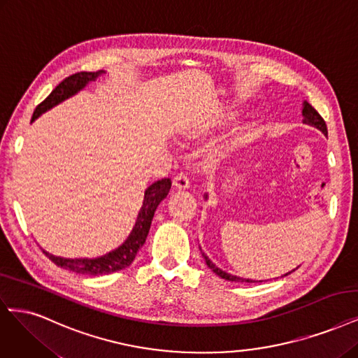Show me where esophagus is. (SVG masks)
<instances>
[{"mask_svg": "<svg viewBox=\"0 0 358 358\" xmlns=\"http://www.w3.org/2000/svg\"><path fill=\"white\" fill-rule=\"evenodd\" d=\"M173 185L178 189H188L189 188V179L187 178V175L179 173L173 179Z\"/></svg>", "mask_w": 358, "mask_h": 358, "instance_id": "34e87169", "label": "esophagus"}]
</instances>
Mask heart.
Wrapping results in <instances>:
<instances>
[{"mask_svg": "<svg viewBox=\"0 0 358 358\" xmlns=\"http://www.w3.org/2000/svg\"><path fill=\"white\" fill-rule=\"evenodd\" d=\"M220 122H222V120H217V121L215 122V124H220Z\"/></svg>", "mask_w": 358, "mask_h": 358, "instance_id": "1", "label": "heart"}]
</instances>
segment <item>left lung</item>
Wrapping results in <instances>:
<instances>
[{
  "label": "left lung",
  "instance_id": "obj_1",
  "mask_svg": "<svg viewBox=\"0 0 358 358\" xmlns=\"http://www.w3.org/2000/svg\"><path fill=\"white\" fill-rule=\"evenodd\" d=\"M302 117H303V120H302V122L303 124H308V126H311V127H315V129H318L320 131H322L324 136H327V126H326V122H324V120L322 118V115H320L317 110L308 103L306 101H303V103H302ZM207 194H204V199L207 200ZM200 250H201V248H200ZM201 253H203V250H201ZM203 257H204V261H206V264H207V266L210 268L213 273L216 274V275H219L220 278H224V280H228V281H236V282H262V280H259V281H256V280H252V278H244V277H238V275H234V274H229V273H227V271H224V269H220V268H217L210 259H208V256L206 255V253H203ZM294 269H292V271H289L287 274H285V275H281V277H286V275H289L290 273H293Z\"/></svg>",
  "mask_w": 358,
  "mask_h": 358
}]
</instances>
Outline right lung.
<instances>
[{
  "instance_id": "1",
  "label": "right lung",
  "mask_w": 358,
  "mask_h": 358,
  "mask_svg": "<svg viewBox=\"0 0 358 358\" xmlns=\"http://www.w3.org/2000/svg\"><path fill=\"white\" fill-rule=\"evenodd\" d=\"M103 73H106V71L103 69L97 72H77L73 73V76L65 78L50 94L45 97V101H43L38 106L35 108L31 122H34L36 118L41 117L44 113L50 110L56 105L69 99L72 96H76L78 92H81L85 87V85L96 81L101 76H103ZM170 188H171V180L162 179V180L154 182L145 189L143 203L138 213L136 222H134L133 225V229L130 231L129 237L122 241V244H120L117 249L97 257H76V259L55 256L45 250L43 252L57 266L72 271V273H77V274L105 275V274L115 273V271H120V269H124L129 265H131L139 249L145 244L157 207L166 199Z\"/></svg>"
}]
</instances>
